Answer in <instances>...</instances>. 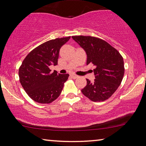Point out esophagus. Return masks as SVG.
<instances>
[{
  "instance_id": "obj_1",
  "label": "esophagus",
  "mask_w": 146,
  "mask_h": 146,
  "mask_svg": "<svg viewBox=\"0 0 146 146\" xmlns=\"http://www.w3.org/2000/svg\"><path fill=\"white\" fill-rule=\"evenodd\" d=\"M70 76H71V78H73L74 79L78 78V76L76 75H75V74H71V75H70Z\"/></svg>"
}]
</instances>
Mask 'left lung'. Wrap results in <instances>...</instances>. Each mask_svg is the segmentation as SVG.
<instances>
[{"mask_svg": "<svg viewBox=\"0 0 146 146\" xmlns=\"http://www.w3.org/2000/svg\"><path fill=\"white\" fill-rule=\"evenodd\" d=\"M72 38L87 55L86 64H93L95 79H86L87 85L81 91L93 102H102L110 98L122 82L124 64L120 53L102 39L90 36H73Z\"/></svg>", "mask_w": 146, "mask_h": 146, "instance_id": "8db88e82", "label": "left lung"}]
</instances>
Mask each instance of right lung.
<instances>
[{
	"instance_id": "add662e5",
	"label": "right lung",
	"mask_w": 146,
	"mask_h": 146,
	"mask_svg": "<svg viewBox=\"0 0 146 146\" xmlns=\"http://www.w3.org/2000/svg\"><path fill=\"white\" fill-rule=\"evenodd\" d=\"M70 36L56 38L36 47L24 58L19 70L22 86L31 99L41 104H49L60 95L69 74L51 72L49 66L58 64L61 47Z\"/></svg>"
}]
</instances>
